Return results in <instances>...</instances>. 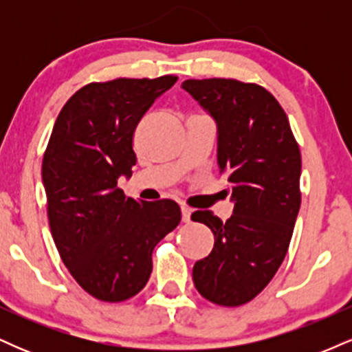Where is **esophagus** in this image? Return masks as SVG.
I'll list each match as a JSON object with an SVG mask.
<instances>
[{"label":"esophagus","instance_id":"34e87169","mask_svg":"<svg viewBox=\"0 0 352 352\" xmlns=\"http://www.w3.org/2000/svg\"><path fill=\"white\" fill-rule=\"evenodd\" d=\"M180 210H182V221H184V223H190V215H192V210H190L188 207H185V205H182Z\"/></svg>","mask_w":352,"mask_h":352}]
</instances>
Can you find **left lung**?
<instances>
[{"label":"left lung","instance_id":"obj_1","mask_svg":"<svg viewBox=\"0 0 352 352\" xmlns=\"http://www.w3.org/2000/svg\"><path fill=\"white\" fill-rule=\"evenodd\" d=\"M182 87L217 120L218 167L235 204L225 223L210 210L192 215L215 236L193 266V285L215 305L241 306L263 292L288 252L301 205L300 145L280 102L258 84L212 78Z\"/></svg>","mask_w":352,"mask_h":352}]
</instances>
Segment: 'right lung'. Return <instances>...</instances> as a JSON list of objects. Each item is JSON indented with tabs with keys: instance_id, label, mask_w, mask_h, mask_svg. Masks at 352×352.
<instances>
[{
	"instance_id": "obj_1",
	"label": "right lung",
	"mask_w": 352,
	"mask_h": 352,
	"mask_svg": "<svg viewBox=\"0 0 352 352\" xmlns=\"http://www.w3.org/2000/svg\"><path fill=\"white\" fill-rule=\"evenodd\" d=\"M175 82L173 74L91 82L52 127L43 157L50 228L63 263L96 300L135 296L152 273L155 245L182 220L173 200H134L117 187L137 162V124Z\"/></svg>"
}]
</instances>
